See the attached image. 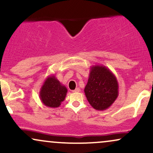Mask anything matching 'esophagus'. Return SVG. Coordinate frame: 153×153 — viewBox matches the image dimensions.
Segmentation results:
<instances>
[{
	"mask_svg": "<svg viewBox=\"0 0 153 153\" xmlns=\"http://www.w3.org/2000/svg\"><path fill=\"white\" fill-rule=\"evenodd\" d=\"M80 89L79 88H75L74 91H73V93H78V92H80Z\"/></svg>",
	"mask_w": 153,
	"mask_h": 153,
	"instance_id": "obj_1",
	"label": "esophagus"
}]
</instances>
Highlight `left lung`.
Segmentation results:
<instances>
[{"mask_svg":"<svg viewBox=\"0 0 153 153\" xmlns=\"http://www.w3.org/2000/svg\"><path fill=\"white\" fill-rule=\"evenodd\" d=\"M91 106L96 110H106L119 96V84L114 73L103 65L92 66L84 89Z\"/></svg>","mask_w":153,"mask_h":153,"instance_id":"8db88e82","label":"left lung"}]
</instances>
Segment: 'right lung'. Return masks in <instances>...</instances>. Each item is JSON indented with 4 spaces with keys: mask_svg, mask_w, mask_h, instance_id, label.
<instances>
[{
    "mask_svg": "<svg viewBox=\"0 0 153 153\" xmlns=\"http://www.w3.org/2000/svg\"><path fill=\"white\" fill-rule=\"evenodd\" d=\"M67 92V88L57 80L54 75H49L40 88V100L45 106L57 108L65 99Z\"/></svg>",
    "mask_w": 153,
    "mask_h": 153,
    "instance_id": "add662e5",
    "label": "right lung"
}]
</instances>
